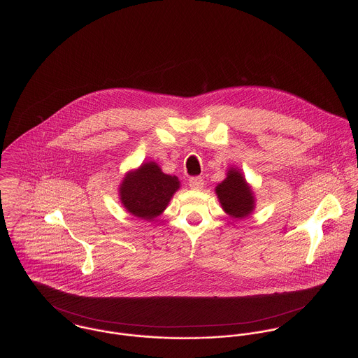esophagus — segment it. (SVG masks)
I'll return each mask as SVG.
<instances>
[{"instance_id": "esophagus-1", "label": "esophagus", "mask_w": 358, "mask_h": 358, "mask_svg": "<svg viewBox=\"0 0 358 358\" xmlns=\"http://www.w3.org/2000/svg\"><path fill=\"white\" fill-rule=\"evenodd\" d=\"M189 186L194 190H201L203 187V179L201 176H193L189 179Z\"/></svg>"}]
</instances>
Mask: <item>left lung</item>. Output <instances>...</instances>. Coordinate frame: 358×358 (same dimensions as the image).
<instances>
[{
  "instance_id": "left-lung-1",
  "label": "left lung",
  "mask_w": 358,
  "mask_h": 358,
  "mask_svg": "<svg viewBox=\"0 0 358 358\" xmlns=\"http://www.w3.org/2000/svg\"><path fill=\"white\" fill-rule=\"evenodd\" d=\"M223 209L232 217H245L255 208V198L242 173L236 169L228 171L227 179L216 187Z\"/></svg>"
}]
</instances>
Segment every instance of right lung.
Wrapping results in <instances>:
<instances>
[{"instance_id":"1","label":"right lung","mask_w":358,"mask_h":358,"mask_svg":"<svg viewBox=\"0 0 358 358\" xmlns=\"http://www.w3.org/2000/svg\"><path fill=\"white\" fill-rule=\"evenodd\" d=\"M178 189L176 176L165 175L156 163H146L126 176L120 187V196L126 209L134 216L152 220L166 208Z\"/></svg>"}]
</instances>
